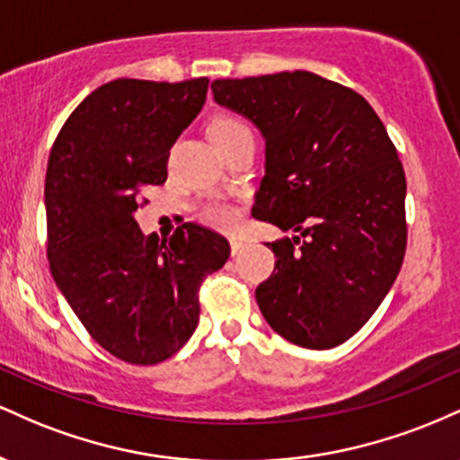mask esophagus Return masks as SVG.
<instances>
[{
    "label": "esophagus",
    "mask_w": 460,
    "mask_h": 460,
    "mask_svg": "<svg viewBox=\"0 0 460 460\" xmlns=\"http://www.w3.org/2000/svg\"><path fill=\"white\" fill-rule=\"evenodd\" d=\"M229 244H231V252H234V255H237V252H240L242 248H244V240H240V237H231Z\"/></svg>",
    "instance_id": "obj_1"
}]
</instances>
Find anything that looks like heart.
<instances>
[{"label": "heart", "instance_id": "heart-1", "mask_svg": "<svg viewBox=\"0 0 460 460\" xmlns=\"http://www.w3.org/2000/svg\"><path fill=\"white\" fill-rule=\"evenodd\" d=\"M240 129H246L240 120L231 119V116H216L212 120V128H209V136H212V140H220V138H226V136L235 134V131ZM205 218L218 226H231L235 223L237 216L234 212V208H229V205L214 203L205 209Z\"/></svg>", "mask_w": 460, "mask_h": 460}]
</instances>
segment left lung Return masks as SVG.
Wrapping results in <instances>:
<instances>
[{
  "label": "left lung",
  "mask_w": 460,
  "mask_h": 460,
  "mask_svg": "<svg viewBox=\"0 0 460 460\" xmlns=\"http://www.w3.org/2000/svg\"><path fill=\"white\" fill-rule=\"evenodd\" d=\"M214 102L266 142L252 216L292 237L255 289L263 318L292 344L350 340L387 296L406 251V179L394 142L361 94L309 71L216 79Z\"/></svg>",
  "instance_id": "8db88e82"
}]
</instances>
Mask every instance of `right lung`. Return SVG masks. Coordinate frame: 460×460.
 <instances>
[{
	"instance_id": "add662e5",
	"label": "right lung",
	"mask_w": 460,
	"mask_h": 460,
	"mask_svg": "<svg viewBox=\"0 0 460 460\" xmlns=\"http://www.w3.org/2000/svg\"><path fill=\"white\" fill-rule=\"evenodd\" d=\"M208 77L114 79L73 110L45 177L51 277L84 329L134 366L166 361L199 324V288L229 260V242L186 223L168 240L142 235L134 212L166 181L168 151L197 119Z\"/></svg>"
}]
</instances>
